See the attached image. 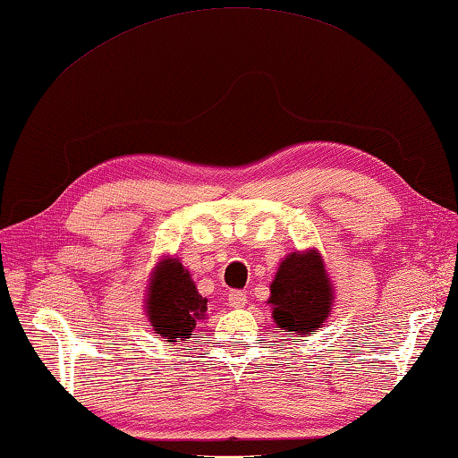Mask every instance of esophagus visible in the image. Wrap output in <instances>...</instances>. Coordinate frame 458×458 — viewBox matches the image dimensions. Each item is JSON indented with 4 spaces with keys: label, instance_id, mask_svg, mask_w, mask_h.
I'll use <instances>...</instances> for the list:
<instances>
[{
    "label": "esophagus",
    "instance_id": "1",
    "mask_svg": "<svg viewBox=\"0 0 458 458\" xmlns=\"http://www.w3.org/2000/svg\"><path fill=\"white\" fill-rule=\"evenodd\" d=\"M246 302H248V296L246 293H242V290H232L228 294V304L232 309H242V306H246Z\"/></svg>",
    "mask_w": 458,
    "mask_h": 458
}]
</instances>
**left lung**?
<instances>
[{"label":"left lung","mask_w":458,"mask_h":458,"mask_svg":"<svg viewBox=\"0 0 458 458\" xmlns=\"http://www.w3.org/2000/svg\"><path fill=\"white\" fill-rule=\"evenodd\" d=\"M274 322L288 335H314L332 304L330 280L318 252L290 254L270 286Z\"/></svg>","instance_id":"obj_1"}]
</instances>
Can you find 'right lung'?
Returning <instances> with one entry per match:
<instances>
[{"mask_svg": "<svg viewBox=\"0 0 458 458\" xmlns=\"http://www.w3.org/2000/svg\"><path fill=\"white\" fill-rule=\"evenodd\" d=\"M146 302L156 335L170 343L192 336L198 320L208 310V301L198 294L190 272L178 260H164L156 266Z\"/></svg>", "mask_w": 458, "mask_h": 458, "instance_id": "1", "label": "right lung"}]
</instances>
